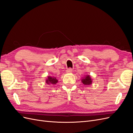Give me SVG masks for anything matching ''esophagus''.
Returning a JSON list of instances; mask_svg holds the SVG:
<instances>
[{
	"label": "esophagus",
	"mask_w": 133,
	"mask_h": 133,
	"mask_svg": "<svg viewBox=\"0 0 133 133\" xmlns=\"http://www.w3.org/2000/svg\"><path fill=\"white\" fill-rule=\"evenodd\" d=\"M72 69L71 68H69V69H68L67 70H66V73H71V72H72Z\"/></svg>",
	"instance_id": "34e87169"
}]
</instances>
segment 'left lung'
<instances>
[{"label": "left lung", "instance_id": "1", "mask_svg": "<svg viewBox=\"0 0 133 133\" xmlns=\"http://www.w3.org/2000/svg\"><path fill=\"white\" fill-rule=\"evenodd\" d=\"M82 82L84 85H89L92 84V79L89 75H85L82 79Z\"/></svg>", "mask_w": 133, "mask_h": 133}]
</instances>
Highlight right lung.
I'll return each mask as SVG.
<instances>
[{
  "label": "right lung",
  "mask_w": 133,
  "mask_h": 133,
  "mask_svg": "<svg viewBox=\"0 0 133 133\" xmlns=\"http://www.w3.org/2000/svg\"><path fill=\"white\" fill-rule=\"evenodd\" d=\"M58 82V79H57L55 77L53 76V77H52V76H48V78L45 80V83L46 84H48V85H55V84H57Z\"/></svg>",
  "instance_id": "1"
}]
</instances>
